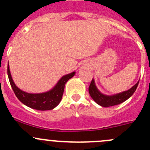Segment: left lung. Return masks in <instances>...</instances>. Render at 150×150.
Segmentation results:
<instances>
[{
    "mask_svg": "<svg viewBox=\"0 0 150 150\" xmlns=\"http://www.w3.org/2000/svg\"><path fill=\"white\" fill-rule=\"evenodd\" d=\"M139 82L126 91L122 92V93L113 95V96H105L99 91V90L96 88V86H95L94 81H93V80H92L88 87V91L92 99L98 104L104 107H112V106L121 104L125 100H127L128 98L131 97L133 93L135 92L136 89L138 86Z\"/></svg>",
    "mask_w": 150,
    "mask_h": 150,
    "instance_id": "left-lung-1",
    "label": "left lung"
}]
</instances>
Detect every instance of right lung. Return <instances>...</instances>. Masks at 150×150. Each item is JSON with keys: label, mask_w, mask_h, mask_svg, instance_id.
I'll return each mask as SVG.
<instances>
[{"label": "right lung", "mask_w": 150, "mask_h": 150, "mask_svg": "<svg viewBox=\"0 0 150 150\" xmlns=\"http://www.w3.org/2000/svg\"><path fill=\"white\" fill-rule=\"evenodd\" d=\"M7 72L10 84L17 99L28 107L38 110H50L57 107L62 98L65 83L75 75V72H73L63 76L52 90L46 93H29L16 87L11 76L8 66Z\"/></svg>", "instance_id": "1"}]
</instances>
